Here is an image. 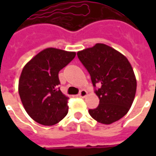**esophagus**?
I'll return each instance as SVG.
<instances>
[{
    "mask_svg": "<svg viewBox=\"0 0 156 156\" xmlns=\"http://www.w3.org/2000/svg\"><path fill=\"white\" fill-rule=\"evenodd\" d=\"M87 94H88V93H87L86 90H84V89H82V90L79 91L78 96H79V97H81V98H84V97L87 96Z\"/></svg>",
    "mask_w": 156,
    "mask_h": 156,
    "instance_id": "obj_1",
    "label": "esophagus"
}]
</instances>
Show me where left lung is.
Returning a JSON list of instances; mask_svg holds the SVG:
<instances>
[{"label": "left lung", "mask_w": 156, "mask_h": 156, "mask_svg": "<svg viewBox=\"0 0 156 156\" xmlns=\"http://www.w3.org/2000/svg\"><path fill=\"white\" fill-rule=\"evenodd\" d=\"M77 55L90 74L99 98L98 106L89 109V115L105 124L120 119L129 111L136 92V78L129 62L120 52L102 43Z\"/></svg>", "instance_id": "left-lung-1"}]
</instances>
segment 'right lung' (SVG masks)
Wrapping results in <instances>:
<instances>
[{
	"mask_svg": "<svg viewBox=\"0 0 156 156\" xmlns=\"http://www.w3.org/2000/svg\"><path fill=\"white\" fill-rule=\"evenodd\" d=\"M73 51L47 48L23 68L18 92L29 116L43 125H53L68 112V99L60 90L58 73L75 58Z\"/></svg>",
	"mask_w": 156,
	"mask_h": 156,
	"instance_id": "add662e5",
	"label": "right lung"
}]
</instances>
